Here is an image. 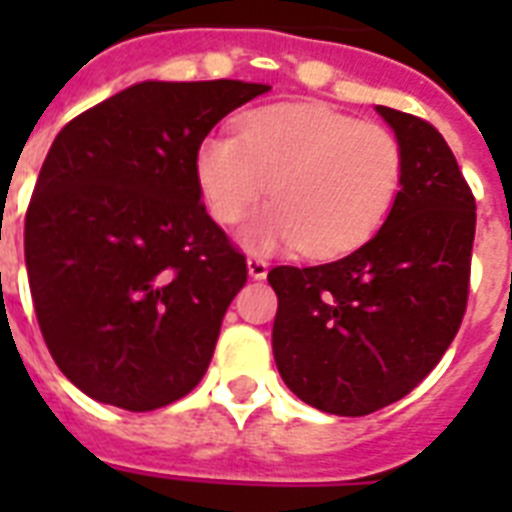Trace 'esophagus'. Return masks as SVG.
Masks as SVG:
<instances>
[{"instance_id":"obj_1","label":"esophagus","mask_w":512,"mask_h":512,"mask_svg":"<svg viewBox=\"0 0 512 512\" xmlns=\"http://www.w3.org/2000/svg\"><path fill=\"white\" fill-rule=\"evenodd\" d=\"M247 271H249V276H252V279H265V276H268V263H265L263 257H249L247 260Z\"/></svg>"}]
</instances>
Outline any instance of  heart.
Returning a JSON list of instances; mask_svg holds the SVG:
<instances>
[{
	"mask_svg": "<svg viewBox=\"0 0 512 512\" xmlns=\"http://www.w3.org/2000/svg\"><path fill=\"white\" fill-rule=\"evenodd\" d=\"M404 154L393 132L324 103H276L212 132L196 151V183L217 223L244 220L271 188L273 207L241 231L252 252L297 247L335 257L364 244L396 201Z\"/></svg>",
	"mask_w": 512,
	"mask_h": 512,
	"instance_id": "b5f03b06",
	"label": "heart"
}]
</instances>
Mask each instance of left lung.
Returning a JSON list of instances; mask_svg holds the SVG:
<instances>
[{
	"instance_id": "8db88e82",
	"label": "left lung",
	"mask_w": 512,
	"mask_h": 512,
	"mask_svg": "<svg viewBox=\"0 0 512 512\" xmlns=\"http://www.w3.org/2000/svg\"><path fill=\"white\" fill-rule=\"evenodd\" d=\"M404 154L401 191L364 247L335 263L268 273L273 358L300 401L364 417L420 385L465 316L476 199L441 132L377 106Z\"/></svg>"
}]
</instances>
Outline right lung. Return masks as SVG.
<instances>
[{
    "mask_svg": "<svg viewBox=\"0 0 512 512\" xmlns=\"http://www.w3.org/2000/svg\"><path fill=\"white\" fill-rule=\"evenodd\" d=\"M268 84L140 82L68 122L26 212V271L55 364L100 404L151 412L207 372L247 260L207 215L196 151Z\"/></svg>",
    "mask_w": 512,
    "mask_h": 512,
    "instance_id": "1",
    "label": "right lung"
}]
</instances>
